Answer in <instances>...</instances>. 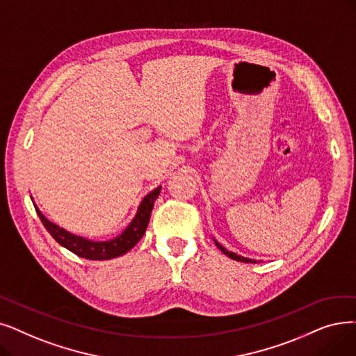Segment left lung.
<instances>
[{"label": "left lung", "instance_id": "left-lung-1", "mask_svg": "<svg viewBox=\"0 0 356 356\" xmlns=\"http://www.w3.org/2000/svg\"><path fill=\"white\" fill-rule=\"evenodd\" d=\"M215 241V244H216V247H218V249L225 254V256H228L229 259H233V260H237V261H244V264H256V260H252V259H247V257H243V256H238V254H236V253H233V252H228L227 249H224V247L216 241V240H213Z\"/></svg>", "mask_w": 356, "mask_h": 356}]
</instances>
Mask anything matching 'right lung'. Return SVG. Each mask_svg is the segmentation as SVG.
<instances>
[{"label":"right lung","mask_w":356,"mask_h":356,"mask_svg":"<svg viewBox=\"0 0 356 356\" xmlns=\"http://www.w3.org/2000/svg\"><path fill=\"white\" fill-rule=\"evenodd\" d=\"M160 191H161V186L149 192L143 199V202H141L140 208H138L135 218L127 227V229L123 231L120 236H118L116 238L109 240V241H91V240L79 237L75 234H71L64 228H60L56 224L51 222L48 218H44V215L38 209V207H35V209L39 215L42 224L44 225L46 229H48V233L60 245L65 247V249H68L70 252H72L76 256L88 259V260H109V259L125 254L127 252H129L132 249V247L138 241L141 240V237L144 236L145 229L148 227V222H149L154 200L159 197Z\"/></svg>","instance_id":"obj_1"}]
</instances>
